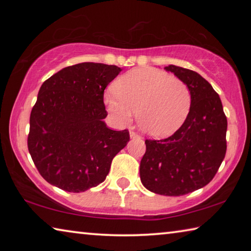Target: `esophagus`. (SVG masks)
Instances as JSON below:
<instances>
[{
    "label": "esophagus",
    "instance_id": "obj_1",
    "mask_svg": "<svg viewBox=\"0 0 251 251\" xmlns=\"http://www.w3.org/2000/svg\"><path fill=\"white\" fill-rule=\"evenodd\" d=\"M129 136H130V138H139V137H141V136H139L137 133H135L134 130L129 131Z\"/></svg>",
    "mask_w": 251,
    "mask_h": 251
}]
</instances>
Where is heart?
Segmentation results:
<instances>
[{"instance_id":"heart-1","label":"heart","mask_w":251,"mask_h":251,"mask_svg":"<svg viewBox=\"0 0 251 251\" xmlns=\"http://www.w3.org/2000/svg\"><path fill=\"white\" fill-rule=\"evenodd\" d=\"M104 103L118 124L128 125L137 113L138 125L152 137L176 131L188 116L192 95L181 79L152 67L127 72L114 84Z\"/></svg>"}]
</instances>
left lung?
<instances>
[{
    "instance_id": "8db88e82",
    "label": "left lung",
    "mask_w": 251,
    "mask_h": 251,
    "mask_svg": "<svg viewBox=\"0 0 251 251\" xmlns=\"http://www.w3.org/2000/svg\"><path fill=\"white\" fill-rule=\"evenodd\" d=\"M190 91V109L179 128L164 139H146L142 184L165 196H181L209 184L226 155L227 117L220 97L196 72L168 65Z\"/></svg>"
}]
</instances>
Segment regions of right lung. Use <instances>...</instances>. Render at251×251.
Listing matches in <instances>:
<instances>
[{
    "label": "right lung",
    "instance_id": "obj_1",
    "mask_svg": "<svg viewBox=\"0 0 251 251\" xmlns=\"http://www.w3.org/2000/svg\"><path fill=\"white\" fill-rule=\"evenodd\" d=\"M122 69L79 63L42 84L29 117L27 147L44 179L69 193L100 185L129 131L106 126L104 91Z\"/></svg>",
    "mask_w": 251,
    "mask_h": 251
}]
</instances>
